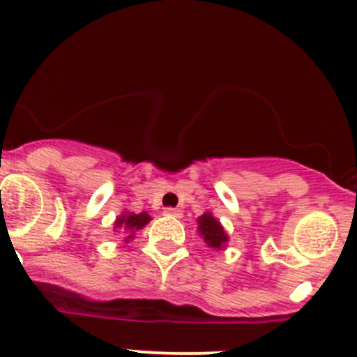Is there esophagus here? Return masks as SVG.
<instances>
[{"label": "esophagus", "mask_w": 357, "mask_h": 357, "mask_svg": "<svg viewBox=\"0 0 357 357\" xmlns=\"http://www.w3.org/2000/svg\"><path fill=\"white\" fill-rule=\"evenodd\" d=\"M164 214L171 215V218H181V211H179V208H174V207H165Z\"/></svg>", "instance_id": "34e87169"}]
</instances>
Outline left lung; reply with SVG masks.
I'll return each mask as SVG.
<instances>
[{
	"mask_svg": "<svg viewBox=\"0 0 357 357\" xmlns=\"http://www.w3.org/2000/svg\"><path fill=\"white\" fill-rule=\"evenodd\" d=\"M199 231L200 235L204 236V242L207 243L208 247L218 248V250H221L222 245L228 242V235L225 233L222 226L219 225V221H215L208 212L199 218Z\"/></svg>",
	"mask_w": 357,
	"mask_h": 357,
	"instance_id": "obj_1",
	"label": "left lung"
}]
</instances>
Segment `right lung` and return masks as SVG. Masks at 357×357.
<instances>
[{
	"label": "right lung",
	"mask_w": 357,
	"mask_h": 357,
	"mask_svg": "<svg viewBox=\"0 0 357 357\" xmlns=\"http://www.w3.org/2000/svg\"><path fill=\"white\" fill-rule=\"evenodd\" d=\"M150 221V215L146 212H139V214H124L115 221V228H124L131 235L128 238H132L135 229H142L146 222Z\"/></svg>",
	"instance_id": "obj_1"
}]
</instances>
